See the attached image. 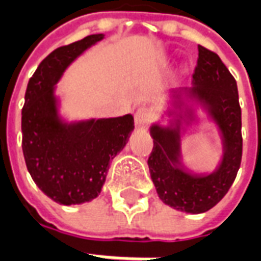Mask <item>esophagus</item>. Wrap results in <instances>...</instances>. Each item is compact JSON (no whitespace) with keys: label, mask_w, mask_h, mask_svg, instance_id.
Returning a JSON list of instances; mask_svg holds the SVG:
<instances>
[{"label":"esophagus","mask_w":261,"mask_h":261,"mask_svg":"<svg viewBox=\"0 0 261 261\" xmlns=\"http://www.w3.org/2000/svg\"><path fill=\"white\" fill-rule=\"evenodd\" d=\"M151 120H152V110L151 109L145 108V106L137 109V112L134 113V121L138 127H145L151 123Z\"/></svg>","instance_id":"1"}]
</instances>
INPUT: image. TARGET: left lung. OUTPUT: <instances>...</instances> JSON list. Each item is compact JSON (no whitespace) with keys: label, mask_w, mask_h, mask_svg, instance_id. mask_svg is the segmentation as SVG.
Returning a JSON list of instances; mask_svg holds the SVG:
<instances>
[{"label":"left lung","mask_w":261,"mask_h":261,"mask_svg":"<svg viewBox=\"0 0 261 261\" xmlns=\"http://www.w3.org/2000/svg\"><path fill=\"white\" fill-rule=\"evenodd\" d=\"M192 96L205 105L222 133L225 152L214 173L192 176L176 168L179 164V130L151 127L153 148L148 166L159 198L170 207L201 214L217 205L235 180L242 161V110L238 85L218 54L198 44V59L193 74Z\"/></svg>","instance_id":"1"}]
</instances>
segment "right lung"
Here are the masks:
<instances>
[{
  "mask_svg": "<svg viewBox=\"0 0 261 261\" xmlns=\"http://www.w3.org/2000/svg\"><path fill=\"white\" fill-rule=\"evenodd\" d=\"M103 35L61 46L39 64L29 80L22 108V151L39 189L64 205L96 198L110 161L134 128L131 114L65 124L57 117L54 84L67 65Z\"/></svg>",
  "mask_w": 261,
  "mask_h": 261,
  "instance_id": "add662e5",
  "label": "right lung"
}]
</instances>
